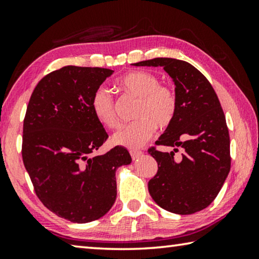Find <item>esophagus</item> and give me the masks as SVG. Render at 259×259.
<instances>
[{
    "label": "esophagus",
    "mask_w": 259,
    "mask_h": 259,
    "mask_svg": "<svg viewBox=\"0 0 259 259\" xmlns=\"http://www.w3.org/2000/svg\"><path fill=\"white\" fill-rule=\"evenodd\" d=\"M142 154H143L142 151H138V150H130V155H131V158H133L134 160L141 157Z\"/></svg>",
    "instance_id": "34e87169"
}]
</instances>
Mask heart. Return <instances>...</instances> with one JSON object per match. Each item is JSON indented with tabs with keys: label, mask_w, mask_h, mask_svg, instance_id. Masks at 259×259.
I'll return each mask as SVG.
<instances>
[{
	"label": "heart",
	"mask_w": 259,
	"mask_h": 259,
	"mask_svg": "<svg viewBox=\"0 0 259 259\" xmlns=\"http://www.w3.org/2000/svg\"><path fill=\"white\" fill-rule=\"evenodd\" d=\"M118 89L126 97L138 99L136 122L121 126L113 135V144L137 149L153 136L155 128L165 130L173 124L179 112V97L173 86L161 84L157 75L134 70L122 76ZM92 113L106 128L118 125L116 102L107 89L98 88L92 94Z\"/></svg>",
	"instance_id": "heart-1"
}]
</instances>
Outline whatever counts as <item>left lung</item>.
<instances>
[{"instance_id": "1", "label": "left lung", "mask_w": 259, "mask_h": 259, "mask_svg": "<svg viewBox=\"0 0 259 259\" xmlns=\"http://www.w3.org/2000/svg\"><path fill=\"white\" fill-rule=\"evenodd\" d=\"M134 65L163 67L179 97L178 116L155 142L176 149L170 153L155 146L147 150L158 162L149 181L150 195L166 211H202L218 196L231 169V141L218 96L207 78L186 61L155 57ZM179 148L183 153L175 157Z\"/></svg>"}]
</instances>
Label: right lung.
<instances>
[{
	"label": "right lung",
	"mask_w": 259,
	"mask_h": 259,
	"mask_svg": "<svg viewBox=\"0 0 259 259\" xmlns=\"http://www.w3.org/2000/svg\"><path fill=\"white\" fill-rule=\"evenodd\" d=\"M113 72L76 65L52 71L36 84L24 117L22 157L35 195L71 223H90L110 210L115 171L131 162L122 146L93 155L108 134L92 113V94Z\"/></svg>",
	"instance_id": "obj_1"
}]
</instances>
